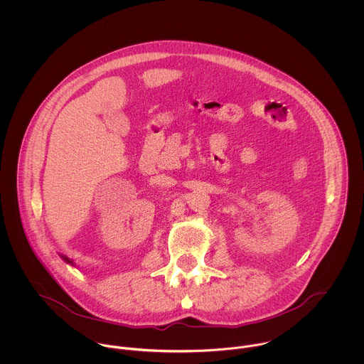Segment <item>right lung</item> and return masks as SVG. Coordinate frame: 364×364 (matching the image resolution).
I'll use <instances>...</instances> for the list:
<instances>
[{
	"label": "right lung",
	"mask_w": 364,
	"mask_h": 364,
	"mask_svg": "<svg viewBox=\"0 0 364 364\" xmlns=\"http://www.w3.org/2000/svg\"><path fill=\"white\" fill-rule=\"evenodd\" d=\"M63 259L65 260V262H67V263H71V264H73V262H71V260H68V259H67V258H63Z\"/></svg>",
	"instance_id": "obj_1"
}]
</instances>
